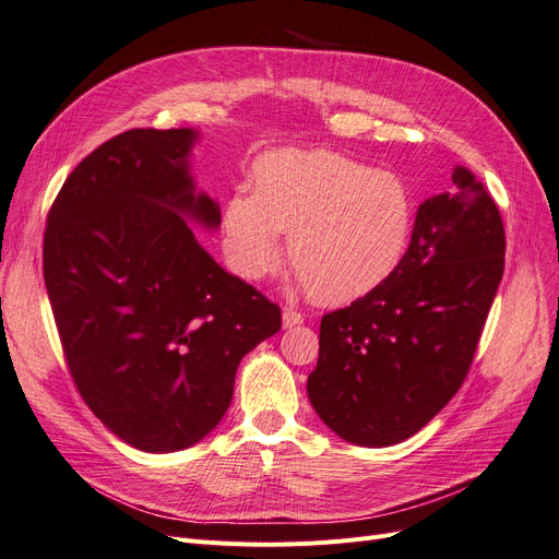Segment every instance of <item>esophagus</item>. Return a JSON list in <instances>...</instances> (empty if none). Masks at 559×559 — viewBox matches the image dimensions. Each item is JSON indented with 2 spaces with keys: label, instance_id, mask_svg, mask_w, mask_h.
Listing matches in <instances>:
<instances>
[{
  "label": "esophagus",
  "instance_id": "obj_1",
  "mask_svg": "<svg viewBox=\"0 0 559 559\" xmlns=\"http://www.w3.org/2000/svg\"><path fill=\"white\" fill-rule=\"evenodd\" d=\"M282 324H284V329H292V326H298V324H302V314H300L298 310H292V308H286V310L282 312Z\"/></svg>",
  "mask_w": 559,
  "mask_h": 559
}]
</instances>
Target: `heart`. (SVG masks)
I'll return each mask as SVG.
<instances>
[{
    "instance_id": "heart-1",
    "label": "heart",
    "mask_w": 559,
    "mask_h": 559,
    "mask_svg": "<svg viewBox=\"0 0 559 559\" xmlns=\"http://www.w3.org/2000/svg\"><path fill=\"white\" fill-rule=\"evenodd\" d=\"M413 200L405 183L335 151H273L253 165L249 195L224 214L235 273L261 280L286 259L321 302L366 296L394 273L408 247Z\"/></svg>"
}]
</instances>
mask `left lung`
I'll return each instance as SVG.
<instances>
[{
    "instance_id": "left-lung-1",
    "label": "left lung",
    "mask_w": 559,
    "mask_h": 559,
    "mask_svg": "<svg viewBox=\"0 0 559 559\" xmlns=\"http://www.w3.org/2000/svg\"><path fill=\"white\" fill-rule=\"evenodd\" d=\"M452 193L417 210L408 251L373 292L321 317L308 396L347 443L394 445L441 413L468 376L503 277L492 195L456 165Z\"/></svg>"
}]
</instances>
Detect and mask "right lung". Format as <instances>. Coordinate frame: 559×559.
<instances>
[{"instance_id": "right-lung-1", "label": "right lung", "mask_w": 559, "mask_h": 559, "mask_svg": "<svg viewBox=\"0 0 559 559\" xmlns=\"http://www.w3.org/2000/svg\"><path fill=\"white\" fill-rule=\"evenodd\" d=\"M191 128H134L83 158L46 216L44 282L81 399L132 448L177 452L226 415L240 359L282 310L202 249L218 226Z\"/></svg>"}]
</instances>
